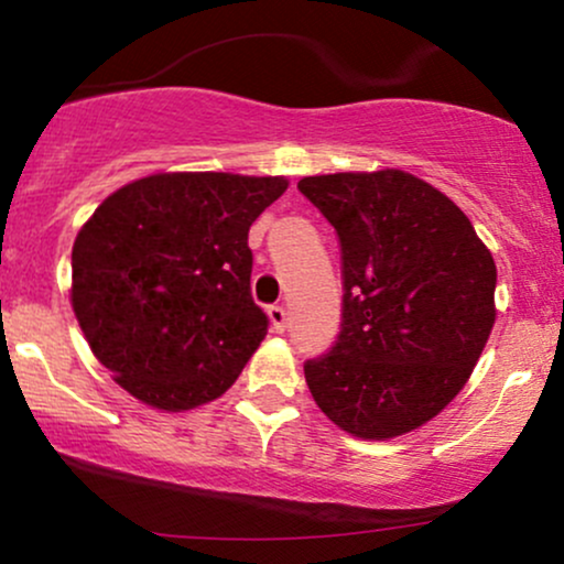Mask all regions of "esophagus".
Masks as SVG:
<instances>
[{
	"mask_svg": "<svg viewBox=\"0 0 564 564\" xmlns=\"http://www.w3.org/2000/svg\"><path fill=\"white\" fill-rule=\"evenodd\" d=\"M269 322H271V329H274V332H284V326H288V311H284L282 305H271Z\"/></svg>",
	"mask_w": 564,
	"mask_h": 564,
	"instance_id": "1",
	"label": "esophagus"
}]
</instances>
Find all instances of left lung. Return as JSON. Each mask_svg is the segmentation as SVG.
Wrapping results in <instances>:
<instances>
[{"instance_id": "obj_1", "label": "left lung", "mask_w": 564, "mask_h": 564, "mask_svg": "<svg viewBox=\"0 0 564 564\" xmlns=\"http://www.w3.org/2000/svg\"><path fill=\"white\" fill-rule=\"evenodd\" d=\"M337 229L343 324L305 381L326 419L392 440L440 415L470 379L495 326L497 267L474 225L402 170L303 177Z\"/></svg>"}]
</instances>
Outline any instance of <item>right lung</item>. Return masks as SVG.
I'll return each instance as SVG.
<instances>
[{"mask_svg": "<svg viewBox=\"0 0 564 564\" xmlns=\"http://www.w3.org/2000/svg\"><path fill=\"white\" fill-rule=\"evenodd\" d=\"M284 177L159 172L104 198L73 246L75 318L90 352L145 405L225 394L267 337L248 229Z\"/></svg>", "mask_w": 564, "mask_h": 564, "instance_id": "right-lung-1", "label": "right lung"}]
</instances>
